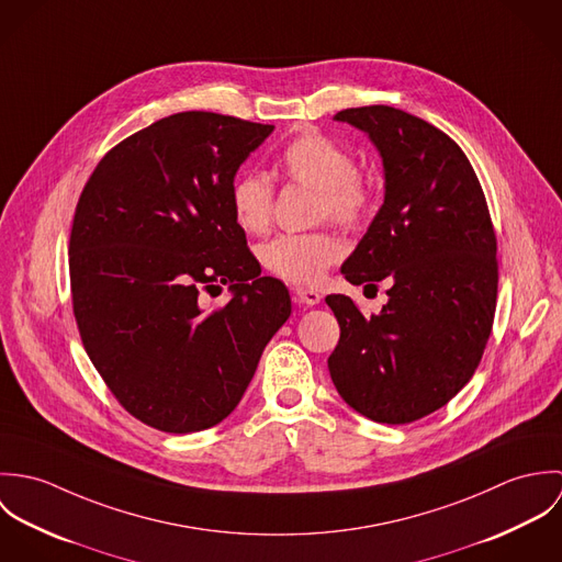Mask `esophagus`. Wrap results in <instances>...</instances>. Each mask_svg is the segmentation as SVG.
Masks as SVG:
<instances>
[{
  "label": "esophagus",
  "mask_w": 562,
  "mask_h": 562,
  "mask_svg": "<svg viewBox=\"0 0 562 562\" xmlns=\"http://www.w3.org/2000/svg\"><path fill=\"white\" fill-rule=\"evenodd\" d=\"M294 294H296V301L303 303V305H307V307H316L322 299L316 290H310V288H296Z\"/></svg>",
  "instance_id": "obj_1"
}]
</instances>
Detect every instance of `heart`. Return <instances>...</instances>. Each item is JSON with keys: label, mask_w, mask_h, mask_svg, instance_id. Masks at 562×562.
<instances>
[{"label": "heart", "mask_w": 562, "mask_h": 562, "mask_svg": "<svg viewBox=\"0 0 562 562\" xmlns=\"http://www.w3.org/2000/svg\"><path fill=\"white\" fill-rule=\"evenodd\" d=\"M279 172L299 186L316 190V218L341 227H359L374 210V190L357 177L355 158L322 134H303L277 158ZM274 190L266 175L244 172L232 186V212L246 234H263L272 221ZM341 255V244L326 232L283 234L259 248V259L272 274L292 283H316Z\"/></svg>", "instance_id": "b5f03b06"}]
</instances>
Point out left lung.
Instances as JSON below:
<instances>
[{"label":"left lung","instance_id":"1","mask_svg":"<svg viewBox=\"0 0 562 562\" xmlns=\"http://www.w3.org/2000/svg\"><path fill=\"white\" fill-rule=\"evenodd\" d=\"M333 119L368 134L385 179L341 274L374 290L390 283V301L363 316L350 296H326L341 330L328 372L357 413L408 424L452 401L481 363L497 299L495 234L472 164L441 130L390 105Z\"/></svg>","mask_w":562,"mask_h":562}]
</instances>
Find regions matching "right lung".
I'll return each instance as SVG.
<instances>
[{
  "mask_svg": "<svg viewBox=\"0 0 562 562\" xmlns=\"http://www.w3.org/2000/svg\"><path fill=\"white\" fill-rule=\"evenodd\" d=\"M272 130L179 112L116 145L83 186L69 241L81 341L116 401L164 432L223 422L292 314L232 212L236 172ZM223 284L231 301L210 311L204 294Z\"/></svg>",
  "mask_w": 562,
  "mask_h": 562,
  "instance_id": "obj_1",
  "label": "right lung"
}]
</instances>
